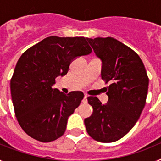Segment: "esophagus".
<instances>
[{
    "label": "esophagus",
    "mask_w": 161,
    "mask_h": 161,
    "mask_svg": "<svg viewBox=\"0 0 161 161\" xmlns=\"http://www.w3.org/2000/svg\"><path fill=\"white\" fill-rule=\"evenodd\" d=\"M87 95L86 94H85V96H84V98L83 99H82V102H83V103H87Z\"/></svg>",
    "instance_id": "esophagus-1"
}]
</instances>
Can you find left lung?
<instances>
[{
	"label": "left lung",
	"mask_w": 161,
	"mask_h": 161,
	"mask_svg": "<svg viewBox=\"0 0 161 161\" xmlns=\"http://www.w3.org/2000/svg\"><path fill=\"white\" fill-rule=\"evenodd\" d=\"M87 40L102 61V79L110 85L106 105L97 97H88L93 111L85 119V125L93 139L111 143L126 136L139 119L146 103L149 79L138 54L120 41L111 37Z\"/></svg>",
	"instance_id": "obj_1"
}]
</instances>
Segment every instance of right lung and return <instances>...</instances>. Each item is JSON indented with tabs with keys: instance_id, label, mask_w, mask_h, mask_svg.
Instances as JSON below:
<instances>
[{
	"instance_id": "obj_1",
	"label": "right lung",
	"mask_w": 161,
	"mask_h": 161,
	"mask_svg": "<svg viewBox=\"0 0 161 161\" xmlns=\"http://www.w3.org/2000/svg\"><path fill=\"white\" fill-rule=\"evenodd\" d=\"M92 48L85 37L50 36L21 55L10 80L14 113L22 130L48 143L64 134L68 119L84 97L81 91L68 94L53 89L55 78L66 75L76 57Z\"/></svg>"
}]
</instances>
